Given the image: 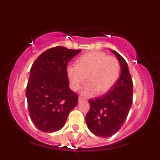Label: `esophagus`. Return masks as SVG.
Wrapping results in <instances>:
<instances>
[{
    "label": "esophagus",
    "instance_id": "34e87169",
    "mask_svg": "<svg viewBox=\"0 0 160 160\" xmlns=\"http://www.w3.org/2000/svg\"><path fill=\"white\" fill-rule=\"evenodd\" d=\"M86 98L83 97H82V96H79L78 97V102H83V101H86Z\"/></svg>",
    "mask_w": 160,
    "mask_h": 160
}]
</instances>
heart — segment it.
<instances>
[{
	"instance_id": "b5f03b06",
	"label": "heart",
	"mask_w": 160,
	"mask_h": 160,
	"mask_svg": "<svg viewBox=\"0 0 160 160\" xmlns=\"http://www.w3.org/2000/svg\"><path fill=\"white\" fill-rule=\"evenodd\" d=\"M120 73L118 59L108 56L104 52H90L79 57L76 66H68L66 74L70 88L77 91L86 80L88 82L83 88V95L91 96L107 93L116 83Z\"/></svg>"
}]
</instances>
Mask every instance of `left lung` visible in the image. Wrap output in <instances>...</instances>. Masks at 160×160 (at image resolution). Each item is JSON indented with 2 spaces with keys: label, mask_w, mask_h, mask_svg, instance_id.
<instances>
[{
  "label": "left lung",
  "mask_w": 160,
  "mask_h": 160,
  "mask_svg": "<svg viewBox=\"0 0 160 160\" xmlns=\"http://www.w3.org/2000/svg\"><path fill=\"white\" fill-rule=\"evenodd\" d=\"M121 66V74L108 94L89 100L86 116L87 128L94 135L107 138L122 128L132 104L133 82L128 63L118 53L111 50Z\"/></svg>",
  "instance_id": "left-lung-1"
}]
</instances>
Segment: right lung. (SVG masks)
Listing matches in <instances>:
<instances>
[{"instance_id":"1","label":"right lung","mask_w":160,"mask_h":160,"mask_svg":"<svg viewBox=\"0 0 160 160\" xmlns=\"http://www.w3.org/2000/svg\"><path fill=\"white\" fill-rule=\"evenodd\" d=\"M80 52L63 46L50 48L31 67L25 95L32 123L43 132L62 129L77 106L78 96L69 88L66 68Z\"/></svg>"}]
</instances>
